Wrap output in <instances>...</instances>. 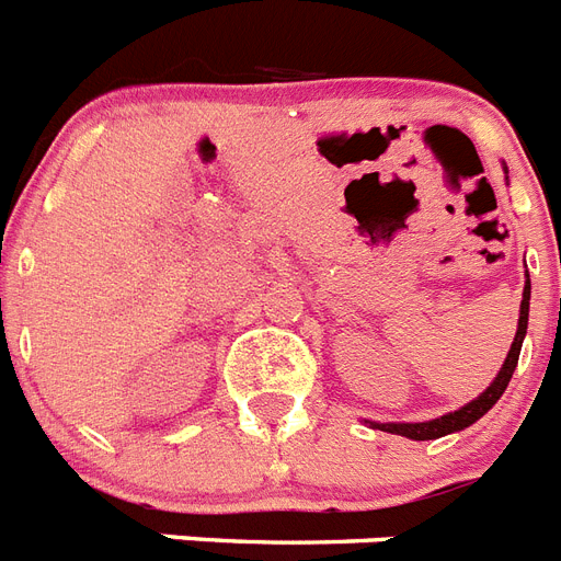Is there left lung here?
<instances>
[{
    "label": "left lung",
    "mask_w": 561,
    "mask_h": 561,
    "mask_svg": "<svg viewBox=\"0 0 561 561\" xmlns=\"http://www.w3.org/2000/svg\"><path fill=\"white\" fill-rule=\"evenodd\" d=\"M527 312H530V277H527V284H524L522 312H518V330H515L513 347H510L507 358H504V367H501L499 376H495V382H492L478 400H472L469 405L460 408V411H451V414H443L437 416V420H428V423H382L379 428H382V432L400 434V437H408V440H437L443 434L460 432L466 425H472L474 420H481V416L501 400V393L507 391L510 379H513V370L515 365H518V353H522L524 333H527Z\"/></svg>",
    "instance_id": "8db88e82"
}]
</instances>
